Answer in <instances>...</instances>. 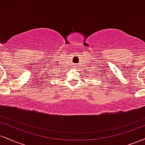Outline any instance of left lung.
<instances>
[{"label": "left lung", "instance_id": "obj_1", "mask_svg": "<svg viewBox=\"0 0 145 145\" xmlns=\"http://www.w3.org/2000/svg\"><path fill=\"white\" fill-rule=\"evenodd\" d=\"M92 76H93V75H92Z\"/></svg>", "mask_w": 145, "mask_h": 145}]
</instances>
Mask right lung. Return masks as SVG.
I'll list each match as a JSON object with an SVG mask.
<instances>
[{
    "label": "right lung",
    "mask_w": 145,
    "mask_h": 145,
    "mask_svg": "<svg viewBox=\"0 0 145 145\" xmlns=\"http://www.w3.org/2000/svg\"><path fill=\"white\" fill-rule=\"evenodd\" d=\"M50 75H52V76H54V75H55V74H54H54H50ZM53 77H54V76H53Z\"/></svg>",
    "instance_id": "1"
}]
</instances>
